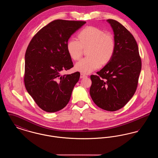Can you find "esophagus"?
Masks as SVG:
<instances>
[{
  "mask_svg": "<svg viewBox=\"0 0 158 158\" xmlns=\"http://www.w3.org/2000/svg\"><path fill=\"white\" fill-rule=\"evenodd\" d=\"M86 77V76L85 75H84V74H83V73H81V76H80V77L82 79V78H84V77Z\"/></svg>",
  "mask_w": 158,
  "mask_h": 158,
  "instance_id": "1",
  "label": "esophagus"
}]
</instances>
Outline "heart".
<instances>
[{"instance_id": "1", "label": "heart", "mask_w": 158, "mask_h": 158, "mask_svg": "<svg viewBox=\"0 0 158 158\" xmlns=\"http://www.w3.org/2000/svg\"><path fill=\"white\" fill-rule=\"evenodd\" d=\"M78 40L70 39L67 44V50L73 60L79 59L83 49L87 48L88 57L76 63L75 69L89 74L98 69L101 64H105L112 59L115 44L113 35L97 27H88L78 34Z\"/></svg>"}]
</instances>
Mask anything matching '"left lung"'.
Segmentation results:
<instances>
[{"mask_svg": "<svg viewBox=\"0 0 158 158\" xmlns=\"http://www.w3.org/2000/svg\"><path fill=\"white\" fill-rule=\"evenodd\" d=\"M115 44L112 59L90 76V95L98 107L108 111L118 110L133 97L142 69L138 45L133 35L120 23L107 19Z\"/></svg>", "mask_w": 158, "mask_h": 158, "instance_id": "left-lung-1", "label": "left lung"}]
</instances>
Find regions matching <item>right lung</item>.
Instances as JSON below:
<instances>
[{"mask_svg": "<svg viewBox=\"0 0 158 158\" xmlns=\"http://www.w3.org/2000/svg\"><path fill=\"white\" fill-rule=\"evenodd\" d=\"M85 21L57 19L49 23L32 38L25 55L24 83L38 106L48 113L68 104L80 73L61 75L73 67L67 50L69 39Z\"/></svg>", "mask_w": 158, "mask_h": 158, "instance_id": "add662e5", "label": "right lung"}]
</instances>
